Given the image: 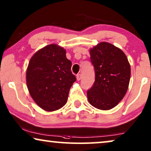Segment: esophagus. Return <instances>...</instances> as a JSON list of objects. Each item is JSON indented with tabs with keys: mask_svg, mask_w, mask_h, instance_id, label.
Here are the masks:
<instances>
[{
	"mask_svg": "<svg viewBox=\"0 0 151 151\" xmlns=\"http://www.w3.org/2000/svg\"><path fill=\"white\" fill-rule=\"evenodd\" d=\"M77 81H80L81 79V74H78L77 75Z\"/></svg>",
	"mask_w": 151,
	"mask_h": 151,
	"instance_id": "1",
	"label": "esophagus"
}]
</instances>
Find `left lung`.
<instances>
[{"mask_svg":"<svg viewBox=\"0 0 151 151\" xmlns=\"http://www.w3.org/2000/svg\"><path fill=\"white\" fill-rule=\"evenodd\" d=\"M95 80L87 91L89 103L107 110L121 101L127 91L130 66L125 54L112 44L102 42L90 50Z\"/></svg>","mask_w":151,"mask_h":151,"instance_id":"8db88e82","label":"left lung"}]
</instances>
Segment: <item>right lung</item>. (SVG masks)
I'll return each instance as SVG.
<instances>
[{"instance_id": "right-lung-1", "label": "right lung", "mask_w": 151, "mask_h": 151, "mask_svg": "<svg viewBox=\"0 0 151 151\" xmlns=\"http://www.w3.org/2000/svg\"><path fill=\"white\" fill-rule=\"evenodd\" d=\"M71 66L65 50L56 44L45 46L31 58L26 73L27 86L42 109L54 111L66 104L70 88L77 80Z\"/></svg>"}]
</instances>
